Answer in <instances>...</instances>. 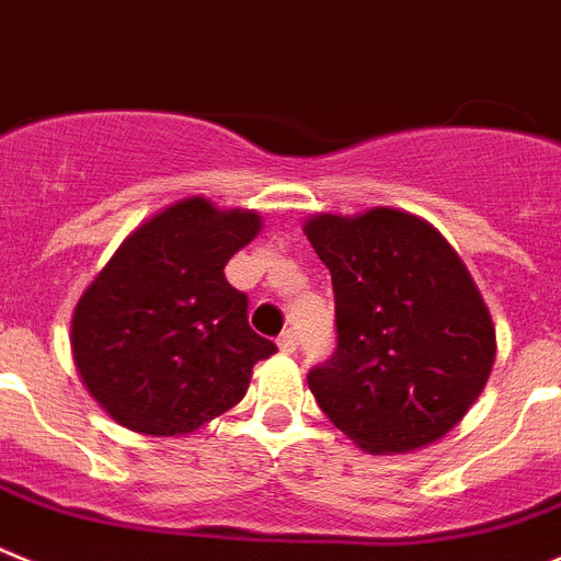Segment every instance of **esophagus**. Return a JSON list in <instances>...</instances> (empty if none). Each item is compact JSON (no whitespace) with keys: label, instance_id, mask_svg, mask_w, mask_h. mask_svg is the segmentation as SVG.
<instances>
[{"label":"esophagus","instance_id":"34e87169","mask_svg":"<svg viewBox=\"0 0 561 561\" xmlns=\"http://www.w3.org/2000/svg\"><path fill=\"white\" fill-rule=\"evenodd\" d=\"M276 343H279V350L285 352V355H293V352H296V346H299V337H296V332L293 330H285Z\"/></svg>","mask_w":561,"mask_h":561}]
</instances>
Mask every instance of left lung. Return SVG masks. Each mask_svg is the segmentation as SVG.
Instances as JSON below:
<instances>
[{
  "label": "left lung",
  "instance_id": "left-lung-1",
  "mask_svg": "<svg viewBox=\"0 0 561 561\" xmlns=\"http://www.w3.org/2000/svg\"><path fill=\"white\" fill-rule=\"evenodd\" d=\"M307 240L332 274L337 346L307 375L318 408L366 453L442 438L478 400L494 327L442 234L397 209L318 215Z\"/></svg>",
  "mask_w": 561,
  "mask_h": 561
}]
</instances>
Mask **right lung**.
<instances>
[{
  "label": "right lung",
  "instance_id": "right-lung-1",
  "mask_svg": "<svg viewBox=\"0 0 561 561\" xmlns=\"http://www.w3.org/2000/svg\"><path fill=\"white\" fill-rule=\"evenodd\" d=\"M256 231L254 211L181 201L139 226L80 296L75 366L119 425L181 436L243 400L276 343L251 330L249 296L224 268Z\"/></svg>",
  "mask_w": 561,
  "mask_h": 561
}]
</instances>
